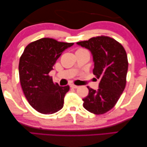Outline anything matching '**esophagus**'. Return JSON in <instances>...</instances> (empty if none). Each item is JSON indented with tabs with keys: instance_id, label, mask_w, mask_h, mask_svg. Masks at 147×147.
<instances>
[{
	"instance_id": "esophagus-1",
	"label": "esophagus",
	"mask_w": 147,
	"mask_h": 147,
	"mask_svg": "<svg viewBox=\"0 0 147 147\" xmlns=\"http://www.w3.org/2000/svg\"><path fill=\"white\" fill-rule=\"evenodd\" d=\"M70 87L73 88H78V86H76L75 85H73V84H71V85H70Z\"/></svg>"
}]
</instances>
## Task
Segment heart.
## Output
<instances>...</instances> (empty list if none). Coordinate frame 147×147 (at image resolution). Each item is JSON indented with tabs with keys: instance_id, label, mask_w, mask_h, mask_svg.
<instances>
[{
	"instance_id": "heart-1",
	"label": "heart",
	"mask_w": 147,
	"mask_h": 147,
	"mask_svg": "<svg viewBox=\"0 0 147 147\" xmlns=\"http://www.w3.org/2000/svg\"><path fill=\"white\" fill-rule=\"evenodd\" d=\"M78 51H86V50L83 49H79Z\"/></svg>"
}]
</instances>
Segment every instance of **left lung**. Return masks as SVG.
<instances>
[{
	"label": "left lung",
	"instance_id": "8db88e82",
	"mask_svg": "<svg viewBox=\"0 0 147 147\" xmlns=\"http://www.w3.org/2000/svg\"><path fill=\"white\" fill-rule=\"evenodd\" d=\"M92 55L93 74L100 80L98 90L87 86L88 94L83 98V107L96 115L109 111L116 104L126 83L128 62L122 45L111 38L98 36L77 42Z\"/></svg>",
	"mask_w": 147,
	"mask_h": 147
}]
</instances>
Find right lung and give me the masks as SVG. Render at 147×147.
I'll use <instances>...</instances> for the list:
<instances>
[{
	"label": "right lung",
	"mask_w": 147,
	"mask_h": 147,
	"mask_svg": "<svg viewBox=\"0 0 147 147\" xmlns=\"http://www.w3.org/2000/svg\"><path fill=\"white\" fill-rule=\"evenodd\" d=\"M73 45L44 38L28 44L21 55L19 64L21 87L29 104L41 113L53 114L63 107L69 86L55 85L48 74L63 51Z\"/></svg>",
	"instance_id": "obj_1"
}]
</instances>
